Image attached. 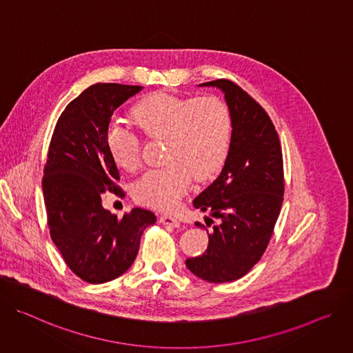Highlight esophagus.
Returning <instances> with one entry per match:
<instances>
[{
    "label": "esophagus",
    "instance_id": "obj_1",
    "mask_svg": "<svg viewBox=\"0 0 353 353\" xmlns=\"http://www.w3.org/2000/svg\"><path fill=\"white\" fill-rule=\"evenodd\" d=\"M160 221L163 224H167V225H171V227H179L181 225V221L172 216H168V214H164L160 217Z\"/></svg>",
    "mask_w": 353,
    "mask_h": 353
}]
</instances>
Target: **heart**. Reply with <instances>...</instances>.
Segmentation results:
<instances>
[{
    "label": "heart",
    "instance_id": "obj_1",
    "mask_svg": "<svg viewBox=\"0 0 353 353\" xmlns=\"http://www.w3.org/2000/svg\"><path fill=\"white\" fill-rule=\"evenodd\" d=\"M134 123L152 139L165 140L161 168L147 171L134 185L139 203L172 210L190 185L192 176L210 178L225 161L231 141V113L216 97H176L152 94L132 109ZM106 147L113 161L126 171L140 164V141L122 123L112 122Z\"/></svg>",
    "mask_w": 353,
    "mask_h": 353
}]
</instances>
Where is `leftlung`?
I'll use <instances>...</instances> for the list:
<instances>
[{"label": "left lung", "mask_w": 353, "mask_h": 353, "mask_svg": "<svg viewBox=\"0 0 353 353\" xmlns=\"http://www.w3.org/2000/svg\"><path fill=\"white\" fill-rule=\"evenodd\" d=\"M199 87H214L224 94L232 130L220 175L193 201L194 208L210 212L219 224L208 231L205 254L185 263L203 281L225 283L248 273L272 237L285 190L282 148L268 113L239 85L216 80Z\"/></svg>", "instance_id": "obj_1"}]
</instances>
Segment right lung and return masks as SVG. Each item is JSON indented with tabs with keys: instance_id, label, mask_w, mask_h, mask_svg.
<instances>
[{
	"instance_id": "add662e5",
	"label": "right lung",
	"mask_w": 353,
	"mask_h": 353,
	"mask_svg": "<svg viewBox=\"0 0 353 353\" xmlns=\"http://www.w3.org/2000/svg\"><path fill=\"white\" fill-rule=\"evenodd\" d=\"M140 85L94 84L71 101L56 123L42 182L50 237L67 266L98 285L119 278L134 262L152 212L136 208L122 219L103 209L119 171L106 147L113 112Z\"/></svg>"
}]
</instances>
